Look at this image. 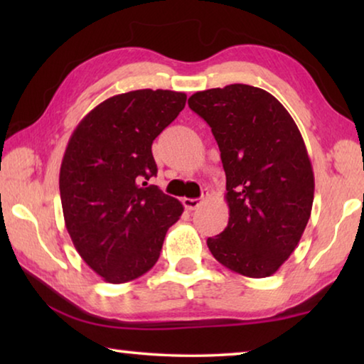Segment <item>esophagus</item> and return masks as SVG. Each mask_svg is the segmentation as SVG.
<instances>
[{"label":"esophagus","mask_w":364,"mask_h":364,"mask_svg":"<svg viewBox=\"0 0 364 364\" xmlns=\"http://www.w3.org/2000/svg\"><path fill=\"white\" fill-rule=\"evenodd\" d=\"M207 197H208V191L204 189V191H202L200 199H188V197H184V199H183V205L186 207V210H196V208L200 205V202L204 200V199H207Z\"/></svg>","instance_id":"esophagus-1"}]
</instances>
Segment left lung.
<instances>
[{"label": "left lung", "mask_w": 364, "mask_h": 364, "mask_svg": "<svg viewBox=\"0 0 364 364\" xmlns=\"http://www.w3.org/2000/svg\"><path fill=\"white\" fill-rule=\"evenodd\" d=\"M188 104L210 125L226 173L230 220L208 249L234 273L267 278L291 257L311 215L315 176L304 138L284 106L255 86L197 91Z\"/></svg>", "instance_id": "8db88e82"}]
</instances>
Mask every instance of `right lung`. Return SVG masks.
I'll return each instance as SVG.
<instances>
[{
  "mask_svg": "<svg viewBox=\"0 0 364 364\" xmlns=\"http://www.w3.org/2000/svg\"><path fill=\"white\" fill-rule=\"evenodd\" d=\"M186 95L136 90L109 97L78 123L59 173L65 228L80 257L110 282L139 278L159 260L181 202L147 184L152 143L184 109Z\"/></svg>",
  "mask_w": 364,
  "mask_h": 364,
  "instance_id": "add662e5",
  "label": "right lung"
}]
</instances>
